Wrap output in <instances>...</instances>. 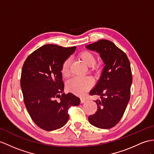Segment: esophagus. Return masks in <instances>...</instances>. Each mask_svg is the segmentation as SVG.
Segmentation results:
<instances>
[{
    "label": "esophagus",
    "instance_id": "obj_1",
    "mask_svg": "<svg viewBox=\"0 0 154 154\" xmlns=\"http://www.w3.org/2000/svg\"><path fill=\"white\" fill-rule=\"evenodd\" d=\"M85 100H86L85 99H84V98H81V99H80V103H84Z\"/></svg>",
    "mask_w": 154,
    "mask_h": 154
}]
</instances>
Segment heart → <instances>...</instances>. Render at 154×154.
<instances>
[{"label":"heart","instance_id":"b5f03b06","mask_svg":"<svg viewBox=\"0 0 154 154\" xmlns=\"http://www.w3.org/2000/svg\"><path fill=\"white\" fill-rule=\"evenodd\" d=\"M78 57L89 67L91 72H95L99 68V64L96 61V55L92 52L84 50L80 52ZM61 74L64 78L70 76V61L66 59L61 67ZM92 82L89 78H72L69 81L67 88L70 91L78 95L85 94L92 87Z\"/></svg>","mask_w":154,"mask_h":154}]
</instances>
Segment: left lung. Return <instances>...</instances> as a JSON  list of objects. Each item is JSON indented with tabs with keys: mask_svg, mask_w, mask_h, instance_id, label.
<instances>
[{
	"mask_svg": "<svg viewBox=\"0 0 154 154\" xmlns=\"http://www.w3.org/2000/svg\"><path fill=\"white\" fill-rule=\"evenodd\" d=\"M99 52L105 64L99 80L89 93L100 96L97 110L89 116L91 125L108 129L120 121L130 99L132 72L127 55L110 40H100L86 46Z\"/></svg>",
	"mask_w": 154,
	"mask_h": 154,
	"instance_id": "8db88e82",
	"label": "left lung"
}]
</instances>
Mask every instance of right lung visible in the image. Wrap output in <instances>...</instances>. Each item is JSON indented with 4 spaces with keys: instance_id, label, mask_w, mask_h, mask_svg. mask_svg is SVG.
<instances>
[{
    "instance_id": "obj_1",
    "label": "right lung",
    "mask_w": 154,
    "mask_h": 154,
    "mask_svg": "<svg viewBox=\"0 0 154 154\" xmlns=\"http://www.w3.org/2000/svg\"><path fill=\"white\" fill-rule=\"evenodd\" d=\"M46 44L30 54L21 75V88L26 108L35 124L46 131L64 126L69 118L68 110L80 100L71 93L65 94L61 67L76 50Z\"/></svg>"
}]
</instances>
